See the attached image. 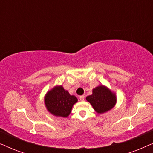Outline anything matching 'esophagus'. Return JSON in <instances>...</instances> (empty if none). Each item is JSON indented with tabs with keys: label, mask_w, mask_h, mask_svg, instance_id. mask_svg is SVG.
Masks as SVG:
<instances>
[{
	"label": "esophagus",
	"mask_w": 153,
	"mask_h": 153,
	"mask_svg": "<svg viewBox=\"0 0 153 153\" xmlns=\"http://www.w3.org/2000/svg\"><path fill=\"white\" fill-rule=\"evenodd\" d=\"M84 99H85L84 95H81L80 97H79V100H80L81 101H83V100H84Z\"/></svg>",
	"instance_id": "esophagus-1"
}]
</instances>
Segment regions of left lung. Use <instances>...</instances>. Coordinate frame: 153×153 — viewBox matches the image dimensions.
I'll list each match as a JSON object with an SVG mask.
<instances>
[{"instance_id":"left-lung-1","label":"left lung","mask_w":153,"mask_h":153,"mask_svg":"<svg viewBox=\"0 0 153 153\" xmlns=\"http://www.w3.org/2000/svg\"><path fill=\"white\" fill-rule=\"evenodd\" d=\"M85 99L90 102L94 110L100 114L112 109L117 102L116 93L103 85L93 88V94L87 96Z\"/></svg>"}]
</instances>
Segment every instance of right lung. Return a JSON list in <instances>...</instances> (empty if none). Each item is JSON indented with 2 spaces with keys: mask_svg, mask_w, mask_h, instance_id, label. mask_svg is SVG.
I'll return each mask as SVG.
<instances>
[{
  "mask_svg": "<svg viewBox=\"0 0 153 153\" xmlns=\"http://www.w3.org/2000/svg\"><path fill=\"white\" fill-rule=\"evenodd\" d=\"M78 102L62 85H56L45 96V104L50 114L56 117L67 118L72 111L73 105Z\"/></svg>",
  "mask_w": 153,
  "mask_h": 153,
  "instance_id": "1",
  "label": "right lung"
}]
</instances>
